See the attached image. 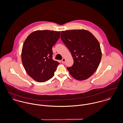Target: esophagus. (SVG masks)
I'll return each mask as SVG.
<instances>
[{
	"mask_svg": "<svg viewBox=\"0 0 123 123\" xmlns=\"http://www.w3.org/2000/svg\"><path fill=\"white\" fill-rule=\"evenodd\" d=\"M65 61H66V59H65V58H63V59H62V60H61L62 63H63V64H64V63H65Z\"/></svg>",
	"mask_w": 123,
	"mask_h": 123,
	"instance_id": "esophagus-1",
	"label": "esophagus"
}]
</instances>
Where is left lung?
<instances>
[{"label":"left lung","instance_id":"obj_1","mask_svg":"<svg viewBox=\"0 0 123 123\" xmlns=\"http://www.w3.org/2000/svg\"><path fill=\"white\" fill-rule=\"evenodd\" d=\"M61 39L70 51L74 64L67 69L78 80L90 77L98 68L102 57L100 44L95 36L85 29L62 31Z\"/></svg>","mask_w":123,"mask_h":123}]
</instances>
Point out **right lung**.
<instances>
[{
	"mask_svg": "<svg viewBox=\"0 0 123 123\" xmlns=\"http://www.w3.org/2000/svg\"><path fill=\"white\" fill-rule=\"evenodd\" d=\"M60 35V31L37 30L25 40L22 62L25 71L34 80L44 82L54 76L59 63L52 59V47Z\"/></svg>",
	"mask_w": 123,
	"mask_h": 123,
	"instance_id": "add662e5",
	"label": "right lung"
}]
</instances>
